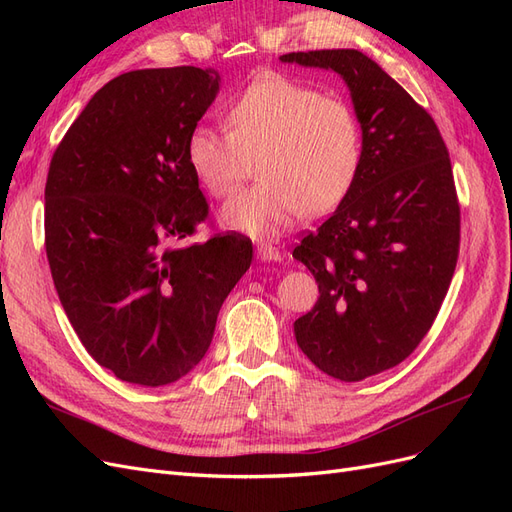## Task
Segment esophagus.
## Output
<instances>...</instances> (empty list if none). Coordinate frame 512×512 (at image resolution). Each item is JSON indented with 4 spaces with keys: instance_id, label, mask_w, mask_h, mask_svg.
<instances>
[{
    "instance_id": "34e87169",
    "label": "esophagus",
    "mask_w": 512,
    "mask_h": 512,
    "mask_svg": "<svg viewBox=\"0 0 512 512\" xmlns=\"http://www.w3.org/2000/svg\"><path fill=\"white\" fill-rule=\"evenodd\" d=\"M256 256L258 260H265V262H282V252L269 243H260L256 247Z\"/></svg>"
}]
</instances>
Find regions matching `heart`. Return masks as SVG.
<instances>
[{"label":"heart","instance_id":"b5f03b06","mask_svg":"<svg viewBox=\"0 0 512 512\" xmlns=\"http://www.w3.org/2000/svg\"><path fill=\"white\" fill-rule=\"evenodd\" d=\"M226 128L196 126L188 162L211 196L226 198L256 160L260 181L224 207V222L252 237L280 235L303 213L333 211L359 177L363 128L352 104L288 76L247 85L228 106Z\"/></svg>","mask_w":512,"mask_h":512}]
</instances>
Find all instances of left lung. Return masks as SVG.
Wrapping results in <instances>:
<instances>
[{
    "label": "left lung",
    "instance_id": "1",
    "mask_svg": "<svg viewBox=\"0 0 512 512\" xmlns=\"http://www.w3.org/2000/svg\"><path fill=\"white\" fill-rule=\"evenodd\" d=\"M280 59L342 74L363 128L352 190L292 252L320 290L294 320L299 348L327 376L359 382L408 359L451 286L461 241L451 158L433 117L361 51Z\"/></svg>",
    "mask_w": 512,
    "mask_h": 512
}]
</instances>
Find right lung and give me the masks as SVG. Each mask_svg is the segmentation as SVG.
Segmentation results:
<instances>
[{"mask_svg": "<svg viewBox=\"0 0 512 512\" xmlns=\"http://www.w3.org/2000/svg\"><path fill=\"white\" fill-rule=\"evenodd\" d=\"M220 87L194 66L119 74L57 145L44 188V247L64 312L119 380L164 386L203 359L252 241L209 218L188 136Z\"/></svg>", "mask_w": 512, "mask_h": 512, "instance_id": "obj_1", "label": "right lung"}]
</instances>
